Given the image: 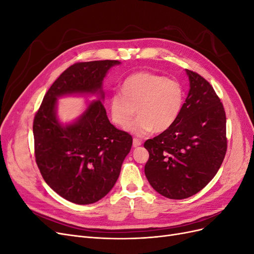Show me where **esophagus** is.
Segmentation results:
<instances>
[{"label": "esophagus", "mask_w": 254, "mask_h": 254, "mask_svg": "<svg viewBox=\"0 0 254 254\" xmlns=\"http://www.w3.org/2000/svg\"><path fill=\"white\" fill-rule=\"evenodd\" d=\"M132 144H133V147H137V146L142 145V141L139 140V139H136V137H134L133 141H132Z\"/></svg>", "instance_id": "obj_1"}]
</instances>
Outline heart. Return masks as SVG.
Instances as JSON below:
<instances>
[{"label":"heart","instance_id":"obj_1","mask_svg":"<svg viewBox=\"0 0 254 254\" xmlns=\"http://www.w3.org/2000/svg\"><path fill=\"white\" fill-rule=\"evenodd\" d=\"M121 92L109 97L111 121L126 128L136 111L138 118L128 130L140 136L170 129L178 121L186 101V91L179 80L149 71L128 76Z\"/></svg>","mask_w":254,"mask_h":254}]
</instances>
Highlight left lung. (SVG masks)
Masks as SVG:
<instances>
[{"label":"left lung","instance_id":"1","mask_svg":"<svg viewBox=\"0 0 254 254\" xmlns=\"http://www.w3.org/2000/svg\"><path fill=\"white\" fill-rule=\"evenodd\" d=\"M187 73L190 89L178 121L144 143L149 152L146 178L170 199H184L201 190L217 174L228 146L220 98L202 76Z\"/></svg>","mask_w":254,"mask_h":254}]
</instances>
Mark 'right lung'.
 I'll return each mask as SVG.
<instances>
[{
    "label": "right lung",
    "instance_id": "right-lung-1",
    "mask_svg": "<svg viewBox=\"0 0 254 254\" xmlns=\"http://www.w3.org/2000/svg\"><path fill=\"white\" fill-rule=\"evenodd\" d=\"M119 60L77 63L68 66L45 93L36 112L33 131L35 157L44 181L66 200L77 204L98 201L117 182L132 145V136L115 128L101 99L92 102L74 124L56 118L57 97L101 93L104 77Z\"/></svg>",
    "mask_w": 254,
    "mask_h": 254
}]
</instances>
